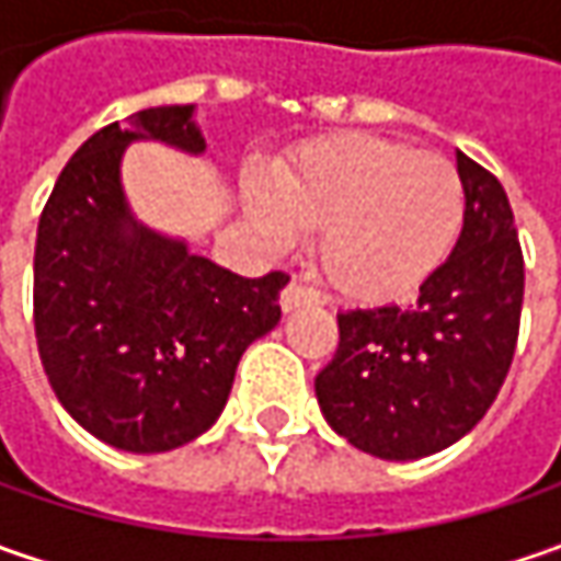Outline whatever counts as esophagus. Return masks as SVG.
<instances>
[{
  "label": "esophagus",
  "instance_id": "esophagus-1",
  "mask_svg": "<svg viewBox=\"0 0 561 561\" xmlns=\"http://www.w3.org/2000/svg\"><path fill=\"white\" fill-rule=\"evenodd\" d=\"M324 296L321 290H314L309 284H302L299 277H293L290 284L284 287L280 293V306H284V312H293V309H299V306H312V302H321Z\"/></svg>",
  "mask_w": 561,
  "mask_h": 561
}]
</instances>
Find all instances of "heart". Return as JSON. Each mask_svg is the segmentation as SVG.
Masks as SVG:
<instances>
[{
  "mask_svg": "<svg viewBox=\"0 0 561 561\" xmlns=\"http://www.w3.org/2000/svg\"><path fill=\"white\" fill-rule=\"evenodd\" d=\"M247 208L274 240L314 230V262L340 293L380 302L415 290L456 247L465 218L459 171L437 152L383 137H334L306 146L252 181Z\"/></svg>",
  "mask_w": 561,
  "mask_h": 561,
  "instance_id": "obj_1",
  "label": "heart"
}]
</instances>
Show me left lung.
Instances as JSON below:
<instances>
[{"mask_svg": "<svg viewBox=\"0 0 561 561\" xmlns=\"http://www.w3.org/2000/svg\"><path fill=\"white\" fill-rule=\"evenodd\" d=\"M465 221L415 306L346 309L314 397L340 437L377 459L440 453L484 419L518 343L525 259L503 184L456 152Z\"/></svg>", "mask_w": 561, "mask_h": 561, "instance_id": "1", "label": "left lung"}]
</instances>
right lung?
<instances>
[{
	"instance_id": "add662e5",
	"label": "right lung",
	"mask_w": 561,
	"mask_h": 561,
	"mask_svg": "<svg viewBox=\"0 0 561 561\" xmlns=\"http://www.w3.org/2000/svg\"><path fill=\"white\" fill-rule=\"evenodd\" d=\"M193 105H159L96 130L39 215L33 328L68 415L127 453L196 440L225 409L237 362L280 321L287 271L240 277L137 225L121 190L134 140L203 152Z\"/></svg>"
}]
</instances>
